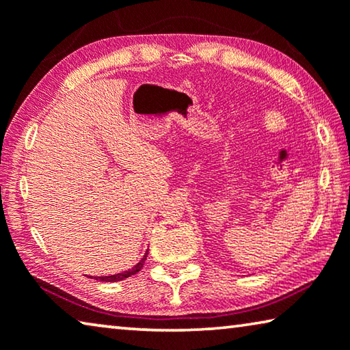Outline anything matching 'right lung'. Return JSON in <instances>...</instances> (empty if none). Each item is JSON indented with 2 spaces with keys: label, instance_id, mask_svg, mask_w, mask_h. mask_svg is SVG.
I'll return each instance as SVG.
<instances>
[{
  "label": "right lung",
  "instance_id": "add662e5",
  "mask_svg": "<svg viewBox=\"0 0 350 350\" xmlns=\"http://www.w3.org/2000/svg\"><path fill=\"white\" fill-rule=\"evenodd\" d=\"M146 257H148V251L145 252V255H143L140 262H138L135 266H132L131 269L123 271V273H118V274H112V275H99V277H95V279H96V280H101V282H120V280H124V279H127V277L137 274L138 271H140V269L143 268V265H145ZM92 279H93V277H92Z\"/></svg>",
  "mask_w": 350,
  "mask_h": 350
}]
</instances>
